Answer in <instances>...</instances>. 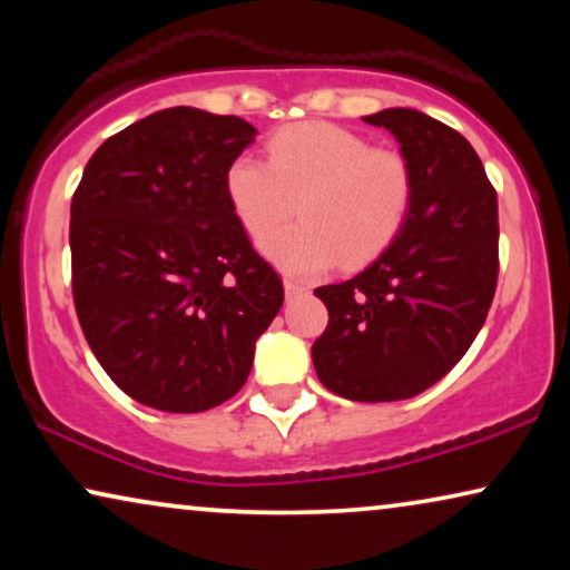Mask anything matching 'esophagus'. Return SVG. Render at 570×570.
Segmentation results:
<instances>
[{
  "label": "esophagus",
  "mask_w": 570,
  "mask_h": 570,
  "mask_svg": "<svg viewBox=\"0 0 570 570\" xmlns=\"http://www.w3.org/2000/svg\"><path fill=\"white\" fill-rule=\"evenodd\" d=\"M303 291H306V285L298 283V279H291V277L285 279V295H287V298H293V295H298Z\"/></svg>",
  "instance_id": "34e87169"
}]
</instances>
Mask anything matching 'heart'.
I'll return each instance as SVG.
<instances>
[{"label":"heart","mask_w":570,"mask_h":570,"mask_svg":"<svg viewBox=\"0 0 570 570\" xmlns=\"http://www.w3.org/2000/svg\"><path fill=\"white\" fill-rule=\"evenodd\" d=\"M267 160L238 155L225 174V191L238 223L264 238L298 206L304 220L264 240L262 248L291 275H316L332 264L361 267L400 236L415 199L407 158L371 147L337 124L306 121L279 129Z\"/></svg>","instance_id":"b5f03b06"}]
</instances>
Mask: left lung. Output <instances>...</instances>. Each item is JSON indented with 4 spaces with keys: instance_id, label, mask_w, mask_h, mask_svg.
Returning a JSON list of instances; mask_svg holds the SVG:
<instances>
[{
    "instance_id": "1",
    "label": "left lung",
    "mask_w": 570,
    "mask_h": 570,
    "mask_svg": "<svg viewBox=\"0 0 570 570\" xmlns=\"http://www.w3.org/2000/svg\"><path fill=\"white\" fill-rule=\"evenodd\" d=\"M363 121L400 139L415 199L376 262L316 287L330 324L311 355L330 392L396 402L446 376L485 324L498 285V194L472 145L446 124L415 108Z\"/></svg>"
}]
</instances>
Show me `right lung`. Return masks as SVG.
Returning <instances> with one entry per match:
<instances>
[{
  "label": "right lung",
  "mask_w": 570,
  "mask_h": 570,
  "mask_svg": "<svg viewBox=\"0 0 570 570\" xmlns=\"http://www.w3.org/2000/svg\"><path fill=\"white\" fill-rule=\"evenodd\" d=\"M254 137L238 116L166 108L108 137L75 189L77 318L114 384L147 407L230 400L285 301L225 191Z\"/></svg>",
  "instance_id": "right-lung-1"
}]
</instances>
